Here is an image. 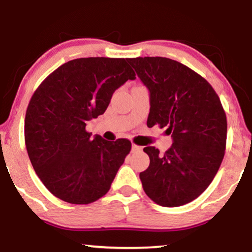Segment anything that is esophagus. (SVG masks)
<instances>
[{
    "instance_id": "1",
    "label": "esophagus",
    "mask_w": 252,
    "mask_h": 252,
    "mask_svg": "<svg viewBox=\"0 0 252 252\" xmlns=\"http://www.w3.org/2000/svg\"><path fill=\"white\" fill-rule=\"evenodd\" d=\"M142 150V147L136 146V144H132V153H137V151Z\"/></svg>"
}]
</instances>
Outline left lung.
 <instances>
[{"instance_id": "1", "label": "left lung", "mask_w": 252, "mask_h": 252, "mask_svg": "<svg viewBox=\"0 0 252 252\" xmlns=\"http://www.w3.org/2000/svg\"><path fill=\"white\" fill-rule=\"evenodd\" d=\"M149 91L147 125L166 127L173 143L164 155L143 149L149 167L143 190L158 205L175 208L197 198L218 172L226 149V113L212 86L186 65L166 57L128 58Z\"/></svg>"}]
</instances>
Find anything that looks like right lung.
<instances>
[{
  "instance_id": "1",
  "label": "right lung",
  "mask_w": 252,
  "mask_h": 252,
  "mask_svg": "<svg viewBox=\"0 0 252 252\" xmlns=\"http://www.w3.org/2000/svg\"><path fill=\"white\" fill-rule=\"evenodd\" d=\"M135 73L127 58H77L61 65L34 93L25 116V144L51 194L89 204L109 191L132 143L92 139L87 122L103 115L116 89Z\"/></svg>"
}]
</instances>
